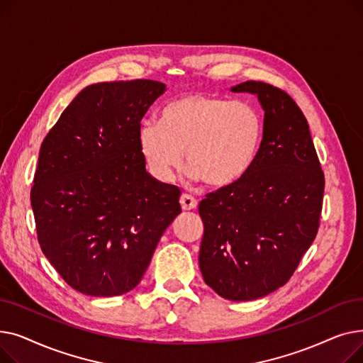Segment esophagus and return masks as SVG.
<instances>
[{
    "label": "esophagus",
    "mask_w": 363,
    "mask_h": 363,
    "mask_svg": "<svg viewBox=\"0 0 363 363\" xmlns=\"http://www.w3.org/2000/svg\"><path fill=\"white\" fill-rule=\"evenodd\" d=\"M179 203H181L182 211H193V208L197 207V200L189 194H182L179 199Z\"/></svg>",
    "instance_id": "obj_1"
}]
</instances>
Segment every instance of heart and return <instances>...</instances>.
<instances>
[{
  "label": "heart",
  "instance_id": "b5f03b06",
  "mask_svg": "<svg viewBox=\"0 0 363 363\" xmlns=\"http://www.w3.org/2000/svg\"><path fill=\"white\" fill-rule=\"evenodd\" d=\"M263 140L259 110L204 92L167 103L157 123L138 129V148L150 174L169 182L182 163L188 177L212 188L237 184L253 166Z\"/></svg>",
  "mask_w": 363,
  "mask_h": 363
}]
</instances>
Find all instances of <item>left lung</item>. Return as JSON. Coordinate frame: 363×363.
Returning a JSON list of instances; mask_svg holds the SVG:
<instances>
[{
  "mask_svg": "<svg viewBox=\"0 0 363 363\" xmlns=\"http://www.w3.org/2000/svg\"><path fill=\"white\" fill-rule=\"evenodd\" d=\"M231 91L257 95L263 140L237 184L200 201L199 263L220 297L247 301L278 290L297 269L318 233L325 179L308 121L287 92L256 81Z\"/></svg>",
  "mask_w": 363,
  "mask_h": 363,
  "instance_id": "left-lung-1",
  "label": "left lung"
}]
</instances>
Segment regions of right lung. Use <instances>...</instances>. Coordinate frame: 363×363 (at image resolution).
<instances>
[{
  "label": "right lung",
  "mask_w": 363,
  "mask_h": 363,
  "mask_svg": "<svg viewBox=\"0 0 363 363\" xmlns=\"http://www.w3.org/2000/svg\"><path fill=\"white\" fill-rule=\"evenodd\" d=\"M166 85L135 79L84 88L47 133L30 189L41 250L72 289L121 296L140 284L179 213V188L152 178L141 119Z\"/></svg>",
  "instance_id": "1"
}]
</instances>
